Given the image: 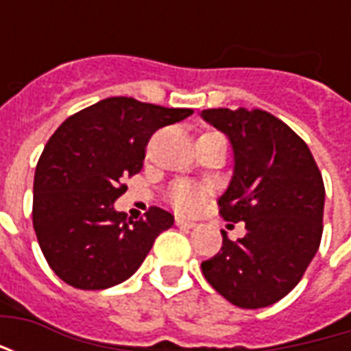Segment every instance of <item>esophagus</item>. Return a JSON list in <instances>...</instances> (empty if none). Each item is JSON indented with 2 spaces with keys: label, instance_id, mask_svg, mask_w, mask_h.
Returning a JSON list of instances; mask_svg holds the SVG:
<instances>
[{
  "label": "esophagus",
  "instance_id": "obj_1",
  "mask_svg": "<svg viewBox=\"0 0 351 351\" xmlns=\"http://www.w3.org/2000/svg\"><path fill=\"white\" fill-rule=\"evenodd\" d=\"M176 226H180V228H186V229H193L197 223L190 218H184V216H176Z\"/></svg>",
  "mask_w": 351,
  "mask_h": 351
}]
</instances>
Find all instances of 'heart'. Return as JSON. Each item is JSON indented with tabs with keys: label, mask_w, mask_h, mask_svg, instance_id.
I'll list each match as a JSON object with an SVG mask.
<instances>
[{
	"label": "heart",
	"mask_w": 351,
	"mask_h": 351,
	"mask_svg": "<svg viewBox=\"0 0 351 351\" xmlns=\"http://www.w3.org/2000/svg\"><path fill=\"white\" fill-rule=\"evenodd\" d=\"M171 199H173L176 208H180V210H193L201 203L203 193H201L199 188L191 186V184H176L173 191H171Z\"/></svg>",
	"instance_id": "b5f03b06"
}]
</instances>
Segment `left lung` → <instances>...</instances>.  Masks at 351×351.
Returning <instances> with one entry per match:
<instances>
[{"label":"left lung","mask_w":351,"mask_h":351,"mask_svg":"<svg viewBox=\"0 0 351 351\" xmlns=\"http://www.w3.org/2000/svg\"><path fill=\"white\" fill-rule=\"evenodd\" d=\"M201 118L229 138L233 175L218 199L228 221H244L237 243L201 263L208 284L241 308H263L293 289L316 256L325 188L308 146L265 110L208 108Z\"/></svg>","instance_id":"obj_1"}]
</instances>
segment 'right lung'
<instances>
[{
    "label": "right lung",
    "instance_id": "1",
    "mask_svg": "<svg viewBox=\"0 0 351 351\" xmlns=\"http://www.w3.org/2000/svg\"><path fill=\"white\" fill-rule=\"evenodd\" d=\"M191 108L108 97L67 118L45 146L34 180V228L50 269L77 289H107L145 261L175 216L152 206L131 220L114 208L143 169L148 138Z\"/></svg>",
    "mask_w": 351,
    "mask_h": 351
}]
</instances>
